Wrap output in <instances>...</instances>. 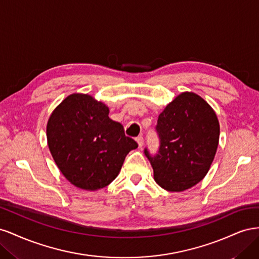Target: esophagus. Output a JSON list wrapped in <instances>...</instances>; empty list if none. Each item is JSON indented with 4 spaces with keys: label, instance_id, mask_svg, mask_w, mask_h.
Wrapping results in <instances>:
<instances>
[{
    "label": "esophagus",
    "instance_id": "34e87169",
    "mask_svg": "<svg viewBox=\"0 0 259 259\" xmlns=\"http://www.w3.org/2000/svg\"><path fill=\"white\" fill-rule=\"evenodd\" d=\"M136 142H137V144H138V147L142 148V147L144 146V137H143V136H138V137L136 138Z\"/></svg>",
    "mask_w": 259,
    "mask_h": 259
}]
</instances>
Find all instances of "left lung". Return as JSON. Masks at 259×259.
<instances>
[{
	"label": "left lung",
	"mask_w": 259,
	"mask_h": 259,
	"mask_svg": "<svg viewBox=\"0 0 259 259\" xmlns=\"http://www.w3.org/2000/svg\"><path fill=\"white\" fill-rule=\"evenodd\" d=\"M159 153L145 154L153 178L164 190L182 192L199 184L213 163L219 143V122L198 94L184 92L159 114Z\"/></svg>",
	"instance_id": "left-lung-1"
}]
</instances>
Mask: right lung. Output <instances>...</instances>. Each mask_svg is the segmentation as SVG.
Returning a JSON list of instances; mask_svg holds the SVG:
<instances>
[{
  "instance_id": "right-lung-1",
  "label": "right lung",
  "mask_w": 259,
  "mask_h": 259,
  "mask_svg": "<svg viewBox=\"0 0 259 259\" xmlns=\"http://www.w3.org/2000/svg\"><path fill=\"white\" fill-rule=\"evenodd\" d=\"M53 159L73 186L96 191L119 175L125 156L138 147L124 134L109 108L89 94L74 93L54 109L46 126Z\"/></svg>"
}]
</instances>
